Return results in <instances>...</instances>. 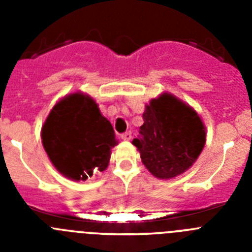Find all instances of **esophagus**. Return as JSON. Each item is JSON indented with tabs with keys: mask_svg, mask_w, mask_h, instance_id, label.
I'll return each mask as SVG.
<instances>
[{
	"mask_svg": "<svg viewBox=\"0 0 252 252\" xmlns=\"http://www.w3.org/2000/svg\"><path fill=\"white\" fill-rule=\"evenodd\" d=\"M131 137H132V133H131V131H126V132H124L121 135V139L125 140V141H128V140H131Z\"/></svg>",
	"mask_w": 252,
	"mask_h": 252,
	"instance_id": "obj_1",
	"label": "esophagus"
}]
</instances>
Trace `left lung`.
Segmentation results:
<instances>
[{
	"label": "left lung",
	"mask_w": 252,
	"mask_h": 252,
	"mask_svg": "<svg viewBox=\"0 0 252 252\" xmlns=\"http://www.w3.org/2000/svg\"><path fill=\"white\" fill-rule=\"evenodd\" d=\"M142 119L132 144L151 174L170 179L193 165L206 144L204 126L194 110L164 93L146 106Z\"/></svg>",
	"instance_id": "left-lung-1"
}]
</instances>
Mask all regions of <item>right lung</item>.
<instances>
[{
    "label": "right lung",
    "instance_id": "1",
    "mask_svg": "<svg viewBox=\"0 0 252 252\" xmlns=\"http://www.w3.org/2000/svg\"><path fill=\"white\" fill-rule=\"evenodd\" d=\"M41 139L55 168L73 180H86L94 171H103L116 145L111 122L82 93L68 95L53 107Z\"/></svg>",
    "mask_w": 252,
    "mask_h": 252
}]
</instances>
